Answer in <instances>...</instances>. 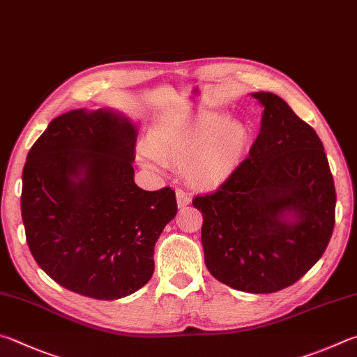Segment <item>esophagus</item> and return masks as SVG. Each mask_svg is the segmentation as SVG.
Returning a JSON list of instances; mask_svg holds the SVG:
<instances>
[{"label":"esophagus","instance_id":"34e87169","mask_svg":"<svg viewBox=\"0 0 357 357\" xmlns=\"http://www.w3.org/2000/svg\"><path fill=\"white\" fill-rule=\"evenodd\" d=\"M175 196H177V205L180 208H183V207H186V205H190L191 197H190L188 192H185L183 190H177Z\"/></svg>","mask_w":357,"mask_h":357}]
</instances>
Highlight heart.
I'll use <instances>...</instances> for the list:
<instances>
[{
    "instance_id": "obj_1",
    "label": "heart",
    "mask_w": 357,
    "mask_h": 357,
    "mask_svg": "<svg viewBox=\"0 0 357 357\" xmlns=\"http://www.w3.org/2000/svg\"><path fill=\"white\" fill-rule=\"evenodd\" d=\"M248 128L227 121L222 112L199 109L161 123L141 147V160L150 167L185 166L188 182L199 188H215L234 174L246 153Z\"/></svg>"
}]
</instances>
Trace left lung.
I'll use <instances>...</instances> for the list:
<instances>
[{"mask_svg":"<svg viewBox=\"0 0 357 357\" xmlns=\"http://www.w3.org/2000/svg\"><path fill=\"white\" fill-rule=\"evenodd\" d=\"M249 156L215 192L196 196L211 276L235 290L274 293L301 279L328 248L335 188L323 144L276 93Z\"/></svg>","mask_w":357,"mask_h":357,"instance_id":"8db88e82","label":"left lung"}]
</instances>
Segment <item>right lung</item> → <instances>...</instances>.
<instances>
[{"label":"right lung","instance_id":"obj_1","mask_svg":"<svg viewBox=\"0 0 357 357\" xmlns=\"http://www.w3.org/2000/svg\"><path fill=\"white\" fill-rule=\"evenodd\" d=\"M137 131L100 108L58 116L23 167L29 251L64 289L93 299L128 296L152 278L153 249L177 215L174 190L135 183Z\"/></svg>","mask_w":357,"mask_h":357}]
</instances>
